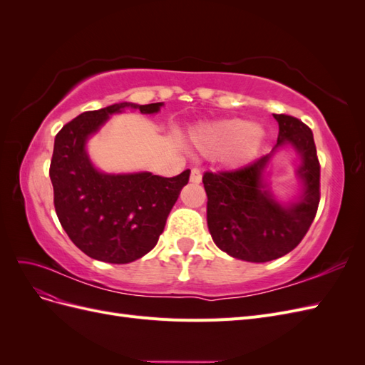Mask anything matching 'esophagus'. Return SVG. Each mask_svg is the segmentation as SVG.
<instances>
[{"label": "esophagus", "mask_w": 365, "mask_h": 365, "mask_svg": "<svg viewBox=\"0 0 365 365\" xmlns=\"http://www.w3.org/2000/svg\"><path fill=\"white\" fill-rule=\"evenodd\" d=\"M190 181L195 182V184H200L202 181V175H201L200 169H192V172H190Z\"/></svg>", "instance_id": "34e87169"}]
</instances>
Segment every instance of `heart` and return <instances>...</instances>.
Returning <instances> with one entry per match:
<instances>
[{
	"label": "heart",
	"mask_w": 365,
	"mask_h": 365,
	"mask_svg": "<svg viewBox=\"0 0 365 365\" xmlns=\"http://www.w3.org/2000/svg\"><path fill=\"white\" fill-rule=\"evenodd\" d=\"M263 138L264 130L259 125H250L242 118H228L202 126L196 143L208 155L227 150L228 163L242 164L256 155Z\"/></svg>",
	"instance_id": "obj_1"
}]
</instances>
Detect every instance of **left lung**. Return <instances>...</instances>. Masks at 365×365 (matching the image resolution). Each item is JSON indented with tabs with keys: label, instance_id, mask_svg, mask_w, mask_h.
I'll return each instance as SVG.
<instances>
[{
	"label": "left lung",
	"instance_id": "left-lung-1",
	"mask_svg": "<svg viewBox=\"0 0 365 365\" xmlns=\"http://www.w3.org/2000/svg\"><path fill=\"white\" fill-rule=\"evenodd\" d=\"M279 121L277 149L291 145L302 155L297 175L303 181V195L297 201L280 204L263 182L272 153L236 170L205 172L207 224L215 244L247 262H269L292 251L314 222L319 204V161L314 134L302 120L274 114Z\"/></svg>",
	"mask_w": 365,
	"mask_h": 365
}]
</instances>
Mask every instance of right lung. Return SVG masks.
Returning a JSON list of instances; mask_svg holds the SVG:
<instances>
[{"mask_svg": "<svg viewBox=\"0 0 365 365\" xmlns=\"http://www.w3.org/2000/svg\"><path fill=\"white\" fill-rule=\"evenodd\" d=\"M163 103H115L86 111L54 138L50 180L54 210L65 233L86 256L106 263H129L157 245L172 207L189 182L190 170L164 178L150 172H98L85 150L86 140L125 108L155 114Z\"/></svg>", "mask_w": 365, "mask_h": 365, "instance_id": "add662e5", "label": "right lung"}]
</instances>
